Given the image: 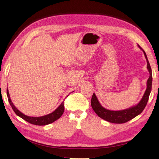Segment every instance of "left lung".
I'll return each instance as SVG.
<instances>
[{
	"instance_id": "8db88e82",
	"label": "left lung",
	"mask_w": 159,
	"mask_h": 159,
	"mask_svg": "<svg viewBox=\"0 0 159 159\" xmlns=\"http://www.w3.org/2000/svg\"><path fill=\"white\" fill-rule=\"evenodd\" d=\"M139 46V45H138ZM141 49H142L139 46ZM143 51L145 57H146L147 61V67L148 70L150 72L149 79H148L147 81V88L146 92L144 93V95L142 98H141L140 102L138 103L137 105L132 107L129 109L121 110V111H110L104 109V107L100 104L98 100L97 97L96 96L95 93H93V96L91 100V104H92L93 110L95 111V113L102 119L109 121L111 123L114 124H123L127 122L129 120L133 119L134 117L139 115L146 107L148 103V99L150 94V92L152 90V70L150 65V63L148 61V57L146 52L142 49Z\"/></svg>"
}]
</instances>
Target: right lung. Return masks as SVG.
Here are the masks:
<instances>
[{
  "instance_id": "right-lung-1",
  "label": "right lung",
  "mask_w": 159,
  "mask_h": 159,
  "mask_svg": "<svg viewBox=\"0 0 159 159\" xmlns=\"http://www.w3.org/2000/svg\"><path fill=\"white\" fill-rule=\"evenodd\" d=\"M7 95L8 100H9L10 105H11V107H12V109L16 113L17 116H18L19 117L22 118V119L25 120V121H28V122L30 124L38 125V126H44V125H48L49 124H51V123L54 122V121H56L57 120H58L59 118L61 117V116H62V114L63 113L64 102H63L55 111H54L53 112L51 113L46 115V116H42V117H38L27 116H26V115L22 113L18 109H16V107L14 105H13V104L12 103L11 100V98H10L8 89H7Z\"/></svg>"
}]
</instances>
